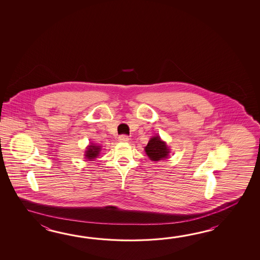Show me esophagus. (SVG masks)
<instances>
[{"instance_id": "obj_1", "label": "esophagus", "mask_w": 260, "mask_h": 260, "mask_svg": "<svg viewBox=\"0 0 260 260\" xmlns=\"http://www.w3.org/2000/svg\"><path fill=\"white\" fill-rule=\"evenodd\" d=\"M128 140H129V138H128V136H125V135H122V136L119 137L120 142H128Z\"/></svg>"}]
</instances>
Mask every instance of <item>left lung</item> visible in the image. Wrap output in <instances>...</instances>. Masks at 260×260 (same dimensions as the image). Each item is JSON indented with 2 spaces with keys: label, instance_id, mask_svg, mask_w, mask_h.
<instances>
[{
  "label": "left lung",
  "instance_id": "8db88e82",
  "mask_svg": "<svg viewBox=\"0 0 260 260\" xmlns=\"http://www.w3.org/2000/svg\"><path fill=\"white\" fill-rule=\"evenodd\" d=\"M145 151L149 159L154 161L165 160L170 153V149L166 142L162 141L158 136L149 139V143L145 147Z\"/></svg>",
  "mask_w": 260,
  "mask_h": 260
}]
</instances>
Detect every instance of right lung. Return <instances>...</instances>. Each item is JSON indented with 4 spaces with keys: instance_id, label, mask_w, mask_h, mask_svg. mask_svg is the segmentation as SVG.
<instances>
[{
    "instance_id": "1",
    "label": "right lung",
    "mask_w": 260,
    "mask_h": 260,
    "mask_svg": "<svg viewBox=\"0 0 260 260\" xmlns=\"http://www.w3.org/2000/svg\"><path fill=\"white\" fill-rule=\"evenodd\" d=\"M100 146H95L94 144L89 145L85 151V158L88 160H94V158H96L100 154Z\"/></svg>"
}]
</instances>
